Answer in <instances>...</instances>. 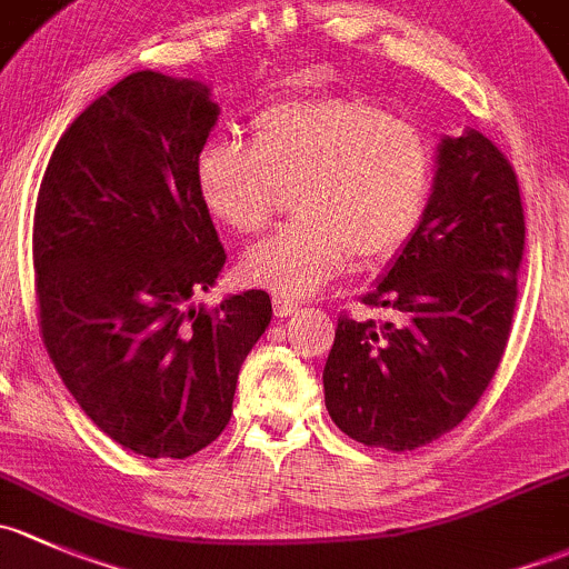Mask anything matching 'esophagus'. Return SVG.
I'll list each match as a JSON object with an SVG mask.
<instances>
[{
  "mask_svg": "<svg viewBox=\"0 0 569 569\" xmlns=\"http://www.w3.org/2000/svg\"><path fill=\"white\" fill-rule=\"evenodd\" d=\"M273 312H277V318H290L292 312H298V303L290 301V298L277 296L273 298Z\"/></svg>",
  "mask_w": 569,
  "mask_h": 569,
  "instance_id": "34e87169",
  "label": "esophagus"
}]
</instances>
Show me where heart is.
Instances as JSON below:
<instances>
[{"label": "heart", "mask_w": 569, "mask_h": 569, "mask_svg": "<svg viewBox=\"0 0 569 569\" xmlns=\"http://www.w3.org/2000/svg\"><path fill=\"white\" fill-rule=\"evenodd\" d=\"M208 213L251 236L292 189V224L251 243L246 282L301 298L348 268L375 266L413 236L432 186V148L408 117L359 96L290 98L257 111L249 148L213 137L194 158Z\"/></svg>", "instance_id": "heart-1"}]
</instances>
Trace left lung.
<instances>
[{
  "label": "left lung",
  "instance_id": "1",
  "mask_svg": "<svg viewBox=\"0 0 569 569\" xmlns=\"http://www.w3.org/2000/svg\"><path fill=\"white\" fill-rule=\"evenodd\" d=\"M523 238L501 150L473 128L441 137L425 213L365 296L391 320L337 323L323 389L345 436L406 452L466 419L507 348Z\"/></svg>",
  "mask_w": 569,
  "mask_h": 569
}]
</instances>
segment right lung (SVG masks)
Returning <instances> with one entry per match:
<instances>
[{"label":"right lung","instance_id":"1","mask_svg":"<svg viewBox=\"0 0 569 569\" xmlns=\"http://www.w3.org/2000/svg\"><path fill=\"white\" fill-rule=\"evenodd\" d=\"M219 111L202 81L126 76L62 133L34 208L46 350L81 411L144 458L221 436L273 315L262 290L194 303L227 262L194 180Z\"/></svg>","mask_w":569,"mask_h":569}]
</instances>
